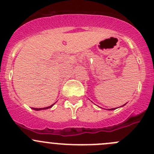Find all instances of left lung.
Wrapping results in <instances>:
<instances>
[{"instance_id":"obj_1","label":"left lung","mask_w":154,"mask_h":154,"mask_svg":"<svg viewBox=\"0 0 154 154\" xmlns=\"http://www.w3.org/2000/svg\"><path fill=\"white\" fill-rule=\"evenodd\" d=\"M125 105L126 104H124V106H125ZM115 109H109V110H115Z\"/></svg>"}]
</instances>
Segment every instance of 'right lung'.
Instances as JSON below:
<instances>
[{"label":"right lung","mask_w":154,"mask_h":154,"mask_svg":"<svg viewBox=\"0 0 154 154\" xmlns=\"http://www.w3.org/2000/svg\"><path fill=\"white\" fill-rule=\"evenodd\" d=\"M54 104H52L51 106H48V107H45V108H40V109H36V108H33V110H36V111H40V110H45V109H50V108L52 107L53 106H54Z\"/></svg>","instance_id":"add662e5"}]
</instances>
